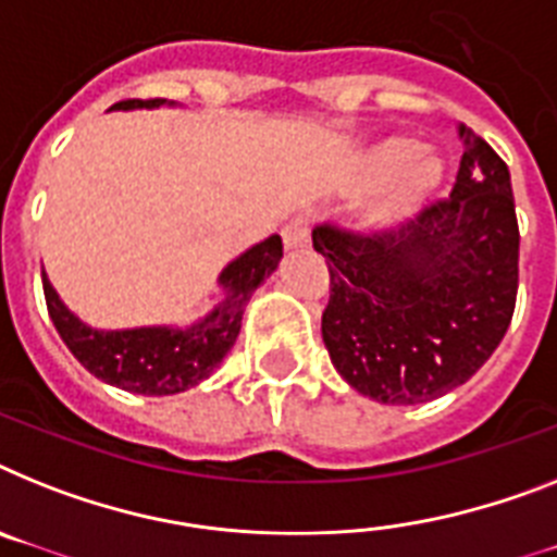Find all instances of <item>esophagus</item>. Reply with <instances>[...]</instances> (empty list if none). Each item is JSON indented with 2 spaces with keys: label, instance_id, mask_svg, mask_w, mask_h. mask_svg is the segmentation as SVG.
Wrapping results in <instances>:
<instances>
[{
  "label": "esophagus",
  "instance_id": "34e87169",
  "mask_svg": "<svg viewBox=\"0 0 557 557\" xmlns=\"http://www.w3.org/2000/svg\"><path fill=\"white\" fill-rule=\"evenodd\" d=\"M283 243H286V249H302L308 243V223L302 218H292V221L283 226Z\"/></svg>",
  "mask_w": 557,
  "mask_h": 557
}]
</instances>
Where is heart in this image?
<instances>
[{
    "mask_svg": "<svg viewBox=\"0 0 557 557\" xmlns=\"http://www.w3.org/2000/svg\"><path fill=\"white\" fill-rule=\"evenodd\" d=\"M445 181V161L436 152L419 149L410 138H382L357 156L350 166V189L368 191L386 186L362 212L368 232H387L413 218L424 200Z\"/></svg>",
    "mask_w": 557,
    "mask_h": 557,
    "instance_id": "1",
    "label": "heart"
}]
</instances>
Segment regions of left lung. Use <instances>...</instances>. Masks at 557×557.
<instances>
[{
	"label": "left lung",
	"mask_w": 557,
	"mask_h": 557,
	"mask_svg": "<svg viewBox=\"0 0 557 557\" xmlns=\"http://www.w3.org/2000/svg\"><path fill=\"white\" fill-rule=\"evenodd\" d=\"M465 156L450 198L399 228H314L331 297L322 343L345 382L382 405L450 394L504 339L518 294V221L509 170L459 127Z\"/></svg>",
	"instance_id": "1"
}]
</instances>
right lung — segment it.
I'll return each instance as SVG.
<instances>
[{
    "label": "right lung",
    "mask_w": 557,
    "mask_h": 557,
    "mask_svg": "<svg viewBox=\"0 0 557 557\" xmlns=\"http://www.w3.org/2000/svg\"><path fill=\"white\" fill-rule=\"evenodd\" d=\"M161 104H166V98H149V101L133 98L115 104V110H141V107L156 110ZM280 257H283L280 235L265 237L263 243L235 257L218 277L223 300L189 329H172V325L124 331L90 329L59 300L48 274L41 277V283H45V300L55 331L70 354L92 376L129 394L172 396L200 385L221 366L240 334L243 311L249 306L251 294L269 274H274Z\"/></svg>",
    "instance_id": "obj_1"
}]
</instances>
